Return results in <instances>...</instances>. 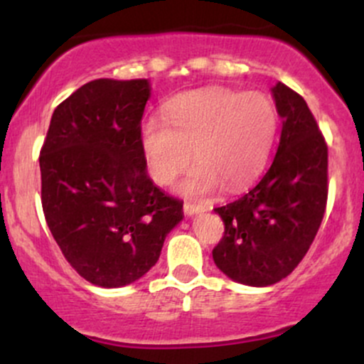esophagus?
Returning <instances> with one entry per match:
<instances>
[{
	"mask_svg": "<svg viewBox=\"0 0 364 364\" xmlns=\"http://www.w3.org/2000/svg\"><path fill=\"white\" fill-rule=\"evenodd\" d=\"M183 210H185L186 215H195V214H198V212H205L207 208L203 205H196V203L185 202V205H183Z\"/></svg>",
	"mask_w": 364,
	"mask_h": 364,
	"instance_id": "obj_1",
	"label": "esophagus"
}]
</instances>
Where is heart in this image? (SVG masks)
Masks as SVG:
<instances>
[{"label":"heart","instance_id":"heart-1","mask_svg":"<svg viewBox=\"0 0 364 364\" xmlns=\"http://www.w3.org/2000/svg\"><path fill=\"white\" fill-rule=\"evenodd\" d=\"M166 120L149 118L140 145L150 176L168 186L190 164L181 183L191 196L248 185L260 173L277 129V111L260 92L207 89L179 95L166 107Z\"/></svg>","mask_w":364,"mask_h":364}]
</instances>
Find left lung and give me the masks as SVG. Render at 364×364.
I'll return each mask as SVG.
<instances>
[{"label":"left lung","instance_id":"left-lung-1","mask_svg":"<svg viewBox=\"0 0 364 364\" xmlns=\"http://www.w3.org/2000/svg\"><path fill=\"white\" fill-rule=\"evenodd\" d=\"M282 132L269 171L248 193L214 208L224 236L212 250L215 265L246 286H272L303 260L323 219L328 149L298 92L272 89Z\"/></svg>","mask_w":364,"mask_h":364}]
</instances>
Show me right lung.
I'll list each match as a JSON object with an SVG mask.
<instances>
[{
  "label": "right lung",
  "instance_id": "1",
  "mask_svg": "<svg viewBox=\"0 0 364 364\" xmlns=\"http://www.w3.org/2000/svg\"><path fill=\"white\" fill-rule=\"evenodd\" d=\"M145 78H99L53 112L41 149V202L66 262L101 287L135 282L156 265L183 202L147 174L140 145Z\"/></svg>",
  "mask_w": 364,
  "mask_h": 364
}]
</instances>
